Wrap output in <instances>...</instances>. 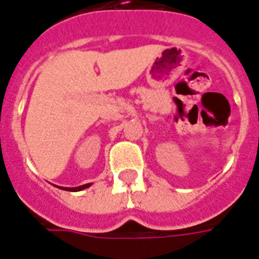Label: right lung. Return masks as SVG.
<instances>
[{"instance_id": "obj_1", "label": "right lung", "mask_w": 259, "mask_h": 259, "mask_svg": "<svg viewBox=\"0 0 259 259\" xmlns=\"http://www.w3.org/2000/svg\"><path fill=\"white\" fill-rule=\"evenodd\" d=\"M91 185L92 184H84V185L76 186V188H61V189H64V190H69V192H79V190H83V189L89 188V186Z\"/></svg>"}]
</instances>
